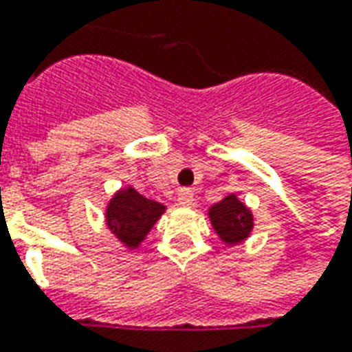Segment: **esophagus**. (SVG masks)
<instances>
[{
    "mask_svg": "<svg viewBox=\"0 0 352 352\" xmlns=\"http://www.w3.org/2000/svg\"><path fill=\"white\" fill-rule=\"evenodd\" d=\"M177 201L184 207H190L194 204V192L190 188H181L177 194Z\"/></svg>",
    "mask_w": 352,
    "mask_h": 352,
    "instance_id": "esophagus-1",
    "label": "esophagus"
}]
</instances>
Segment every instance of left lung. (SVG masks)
<instances>
[{
  "mask_svg": "<svg viewBox=\"0 0 352 352\" xmlns=\"http://www.w3.org/2000/svg\"><path fill=\"white\" fill-rule=\"evenodd\" d=\"M209 219L222 241L228 245L241 243L252 230L251 211L236 196H228L211 207Z\"/></svg>",
  "mask_w": 352,
  "mask_h": 352,
  "instance_id": "1",
  "label": "left lung"
}]
</instances>
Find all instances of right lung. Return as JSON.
<instances>
[{"instance_id": "1", "label": "right lung", "mask_w": 352, "mask_h": 352, "mask_svg": "<svg viewBox=\"0 0 352 352\" xmlns=\"http://www.w3.org/2000/svg\"><path fill=\"white\" fill-rule=\"evenodd\" d=\"M166 207L141 196L133 188H126L111 199L107 207V226L126 247L135 249Z\"/></svg>"}]
</instances>
